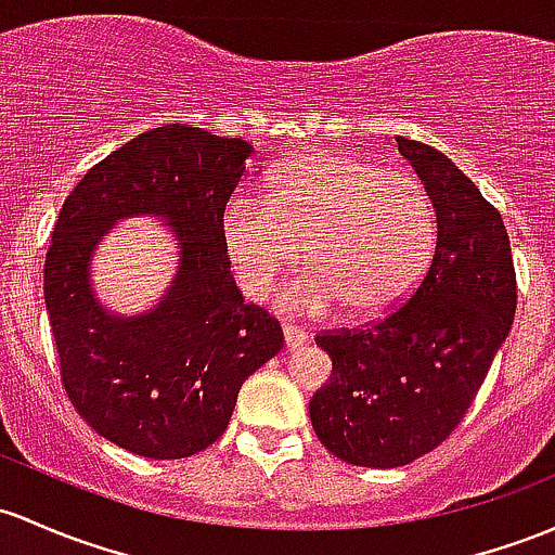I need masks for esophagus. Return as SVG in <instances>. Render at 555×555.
<instances>
[{
    "mask_svg": "<svg viewBox=\"0 0 555 555\" xmlns=\"http://www.w3.org/2000/svg\"><path fill=\"white\" fill-rule=\"evenodd\" d=\"M283 336H285V347H288L291 351L301 349L304 344L309 341V333L304 331V327H296V325H285Z\"/></svg>",
    "mask_w": 555,
    "mask_h": 555,
    "instance_id": "34e87169",
    "label": "esophagus"
}]
</instances>
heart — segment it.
Listing matches in <instances>:
<instances>
[{"label":"heart","mask_w":555,"mask_h":555,"mask_svg":"<svg viewBox=\"0 0 555 555\" xmlns=\"http://www.w3.org/2000/svg\"><path fill=\"white\" fill-rule=\"evenodd\" d=\"M222 243L248 296L270 294L304 261L285 304L327 314L344 304L354 318L395 312L418 288L434 248L437 217L421 180L347 153L307 151L270 177L264 206L232 201Z\"/></svg>","instance_id":"b5f03b06"}]
</instances>
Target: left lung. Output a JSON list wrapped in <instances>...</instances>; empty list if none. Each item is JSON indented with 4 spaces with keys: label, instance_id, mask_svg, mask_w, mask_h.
<instances>
[{
    "label": "left lung",
    "instance_id": "left-lung-1",
    "mask_svg": "<svg viewBox=\"0 0 555 555\" xmlns=\"http://www.w3.org/2000/svg\"><path fill=\"white\" fill-rule=\"evenodd\" d=\"M437 211V248L402 307L314 341L333 362L309 418L351 466L397 468L455 431L508 336L516 272L503 217L437 147L397 137Z\"/></svg>",
    "mask_w": 555,
    "mask_h": 555
}]
</instances>
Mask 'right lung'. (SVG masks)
Here are the masks:
<instances>
[{
	"label": "right lung",
	"mask_w": 555,
	"mask_h": 555,
	"mask_svg": "<svg viewBox=\"0 0 555 555\" xmlns=\"http://www.w3.org/2000/svg\"><path fill=\"white\" fill-rule=\"evenodd\" d=\"M254 147L166 124L94 164L70 190L44 261V301L70 404L100 437L153 461L206 450L237 391L283 347L270 312L243 301L222 217ZM127 216L167 219L181 264L151 313L121 319L93 296L91 254Z\"/></svg>",
	"instance_id": "obj_1"
}]
</instances>
